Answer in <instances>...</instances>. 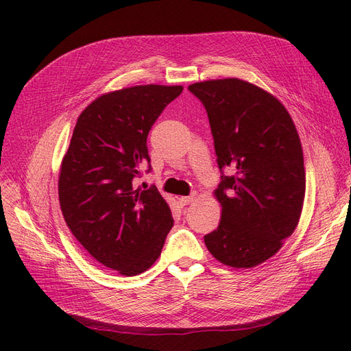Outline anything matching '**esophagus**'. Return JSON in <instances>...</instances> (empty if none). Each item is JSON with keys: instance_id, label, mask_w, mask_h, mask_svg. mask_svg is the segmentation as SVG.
<instances>
[{"instance_id": "obj_1", "label": "esophagus", "mask_w": 351, "mask_h": 351, "mask_svg": "<svg viewBox=\"0 0 351 351\" xmlns=\"http://www.w3.org/2000/svg\"><path fill=\"white\" fill-rule=\"evenodd\" d=\"M195 200H196V193L190 195V196H182V197L178 199L180 205H182V206H186V205H189V204H192V202H195Z\"/></svg>"}]
</instances>
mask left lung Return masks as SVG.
Masks as SVG:
<instances>
[{
    "instance_id": "1",
    "label": "left lung",
    "mask_w": 351,
    "mask_h": 351,
    "mask_svg": "<svg viewBox=\"0 0 351 351\" xmlns=\"http://www.w3.org/2000/svg\"><path fill=\"white\" fill-rule=\"evenodd\" d=\"M189 90L205 105L218 167H231L214 192L212 256L231 268H254L277 253L302 215L306 173L299 133L272 93L237 77L197 82Z\"/></svg>"
}]
</instances>
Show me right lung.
I'll return each mask as SVG.
<instances>
[{
    "instance_id": "obj_1",
    "label": "right lung",
    "mask_w": 351,
    "mask_h": 351,
    "mask_svg": "<svg viewBox=\"0 0 351 351\" xmlns=\"http://www.w3.org/2000/svg\"><path fill=\"white\" fill-rule=\"evenodd\" d=\"M183 86L139 84L102 93L79 115L58 176L71 234L89 254L125 277L149 269L174 221L155 187L133 186L149 164L151 127Z\"/></svg>"
}]
</instances>
